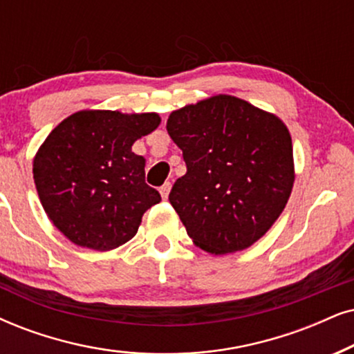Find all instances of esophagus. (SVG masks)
<instances>
[{
    "mask_svg": "<svg viewBox=\"0 0 354 354\" xmlns=\"http://www.w3.org/2000/svg\"><path fill=\"white\" fill-rule=\"evenodd\" d=\"M169 191H171V183H165V185L160 187V194H162V198L163 199H168V194H169Z\"/></svg>",
    "mask_w": 354,
    "mask_h": 354,
    "instance_id": "obj_1",
    "label": "esophagus"
}]
</instances>
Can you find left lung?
I'll return each mask as SVG.
<instances>
[{"label":"left lung","instance_id":"1","mask_svg":"<svg viewBox=\"0 0 354 354\" xmlns=\"http://www.w3.org/2000/svg\"><path fill=\"white\" fill-rule=\"evenodd\" d=\"M167 131L186 163L169 203L187 235L216 254L252 247L292 191V140L283 120L240 97L217 95L173 111Z\"/></svg>","mask_w":354,"mask_h":354}]
</instances>
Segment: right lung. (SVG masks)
<instances>
[{
    "instance_id": "1",
    "label": "right lung",
    "mask_w": 354,
    "mask_h": 354,
    "mask_svg": "<svg viewBox=\"0 0 354 354\" xmlns=\"http://www.w3.org/2000/svg\"><path fill=\"white\" fill-rule=\"evenodd\" d=\"M155 113L80 111L48 133L34 158V183L53 225L75 245L107 252L137 234L162 201L145 183L133 142L160 125Z\"/></svg>"
}]
</instances>
